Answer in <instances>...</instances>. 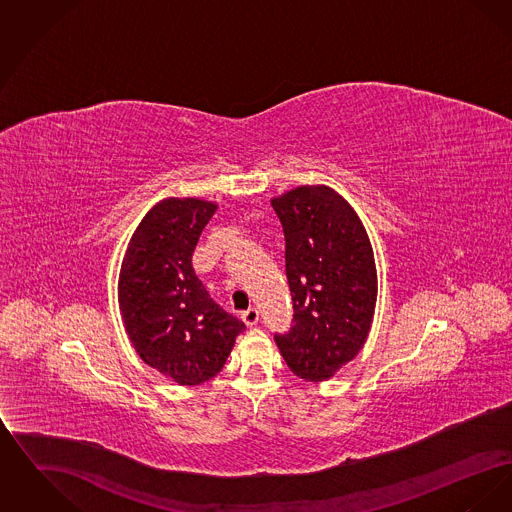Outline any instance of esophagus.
Instances as JSON below:
<instances>
[{
  "mask_svg": "<svg viewBox=\"0 0 512 512\" xmlns=\"http://www.w3.org/2000/svg\"><path fill=\"white\" fill-rule=\"evenodd\" d=\"M242 320L245 322V326H255L259 322V311L257 309H247L242 313Z\"/></svg>",
  "mask_w": 512,
  "mask_h": 512,
  "instance_id": "34e87169",
  "label": "esophagus"
}]
</instances>
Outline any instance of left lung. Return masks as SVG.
Masks as SVG:
<instances>
[{
    "mask_svg": "<svg viewBox=\"0 0 512 512\" xmlns=\"http://www.w3.org/2000/svg\"><path fill=\"white\" fill-rule=\"evenodd\" d=\"M284 228L293 326L274 341L295 376L324 382L363 349L376 307L372 245L353 207L328 186L274 197Z\"/></svg>",
    "mask_w": 512,
    "mask_h": 512,
    "instance_id": "left-lung-1",
    "label": "left lung"
}]
</instances>
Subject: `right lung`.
<instances>
[{
  "mask_svg": "<svg viewBox=\"0 0 512 512\" xmlns=\"http://www.w3.org/2000/svg\"><path fill=\"white\" fill-rule=\"evenodd\" d=\"M217 203L169 197L136 228L119 274L126 334L146 365L180 386H197L226 363L242 320L226 313L195 276L197 240Z\"/></svg>",
  "mask_w": 512,
  "mask_h": 512,
  "instance_id": "add662e5",
  "label": "right lung"
}]
</instances>
